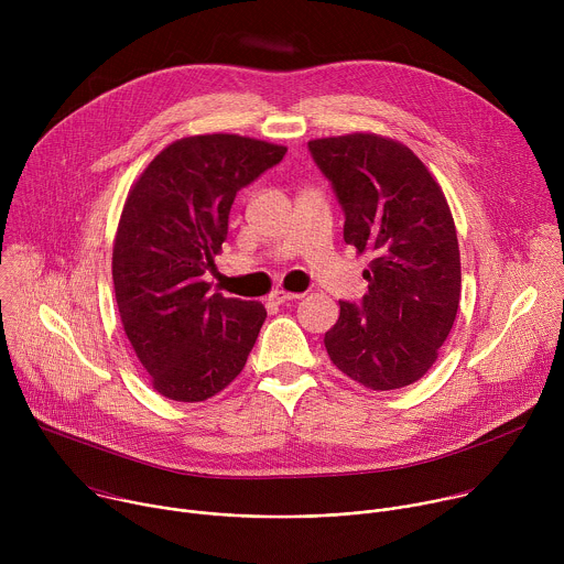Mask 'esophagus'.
Instances as JSON below:
<instances>
[{
	"label": "esophagus",
	"instance_id": "obj_1",
	"mask_svg": "<svg viewBox=\"0 0 564 564\" xmlns=\"http://www.w3.org/2000/svg\"><path fill=\"white\" fill-rule=\"evenodd\" d=\"M303 294H299V292H288V290H274L272 294H270V301L272 303H276V305H281V303H288V301H299Z\"/></svg>",
	"mask_w": 564,
	"mask_h": 564
}]
</instances>
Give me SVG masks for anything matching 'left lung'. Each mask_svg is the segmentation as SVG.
I'll use <instances>...</instances> for the list:
<instances>
[{
	"label": "left lung",
	"instance_id": "1",
	"mask_svg": "<svg viewBox=\"0 0 564 564\" xmlns=\"http://www.w3.org/2000/svg\"><path fill=\"white\" fill-rule=\"evenodd\" d=\"M344 212V240L368 252V292L339 301L326 333L333 364L372 390L422 379L459 305V248L448 203L422 160L401 142L350 133L307 142Z\"/></svg>",
	"mask_w": 564,
	"mask_h": 564
}]
</instances>
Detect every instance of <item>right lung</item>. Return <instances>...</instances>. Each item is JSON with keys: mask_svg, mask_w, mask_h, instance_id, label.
<instances>
[{"mask_svg": "<svg viewBox=\"0 0 564 564\" xmlns=\"http://www.w3.org/2000/svg\"><path fill=\"white\" fill-rule=\"evenodd\" d=\"M285 151L231 133L183 138L129 192L113 288L124 333L160 394L205 401L243 370L268 312L259 301L212 292L207 274L216 272L236 194Z\"/></svg>", "mask_w": 564, "mask_h": 564, "instance_id": "obj_1", "label": "right lung"}]
</instances>
